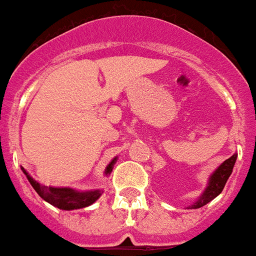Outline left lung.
<instances>
[{"label": "left lung", "mask_w": 256, "mask_h": 256, "mask_svg": "<svg viewBox=\"0 0 256 256\" xmlns=\"http://www.w3.org/2000/svg\"><path fill=\"white\" fill-rule=\"evenodd\" d=\"M237 154H234L230 159H227L226 162H223L219 165L218 169L210 176L209 184L205 188L204 194L200 196V198L196 202H194V205H191V209H198V208L204 206V205L210 202L212 198H216L223 191L226 183H227L228 178H230V173H232V169H234Z\"/></svg>", "instance_id": "left-lung-1"}]
</instances>
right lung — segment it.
I'll return each mask as SVG.
<instances>
[{"instance_id":"1","label":"right lung","mask_w":256,"mask_h":256,"mask_svg":"<svg viewBox=\"0 0 256 256\" xmlns=\"http://www.w3.org/2000/svg\"><path fill=\"white\" fill-rule=\"evenodd\" d=\"M115 162H116V158H114V160H112V162L106 166L105 174H108L112 172V166H114ZM22 173L26 174L28 180L30 182V184L33 186V188L36 190L38 195L44 198V201L50 202L54 206L58 208L61 210H74V209H82V208L90 206L100 198L102 191L101 190H94V191H76L73 188H69V187H47L42 186L36 180L30 177L28 174V172L24 168H22Z\"/></svg>"}]
</instances>
